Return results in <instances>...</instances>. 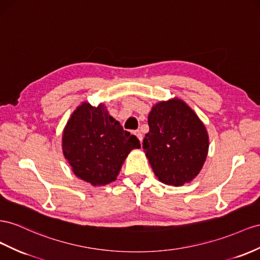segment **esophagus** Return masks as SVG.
I'll list each match as a JSON object with an SVG mask.
<instances>
[{"label": "esophagus", "mask_w": 260, "mask_h": 260, "mask_svg": "<svg viewBox=\"0 0 260 260\" xmlns=\"http://www.w3.org/2000/svg\"><path fill=\"white\" fill-rule=\"evenodd\" d=\"M135 135H136V136H137V138L140 140V142H142V140H143V136H142L141 131H140V130H136V131H135Z\"/></svg>", "instance_id": "obj_1"}]
</instances>
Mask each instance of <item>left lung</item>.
<instances>
[{
  "instance_id": "left-lung-1",
  "label": "left lung",
  "mask_w": 260,
  "mask_h": 260,
  "mask_svg": "<svg viewBox=\"0 0 260 260\" xmlns=\"http://www.w3.org/2000/svg\"><path fill=\"white\" fill-rule=\"evenodd\" d=\"M147 122L143 149L158 180L174 187L192 181L209 151L208 131L197 114L174 97L154 105Z\"/></svg>"
}]
</instances>
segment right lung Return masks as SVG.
Segmentation results:
<instances>
[{"instance_id":"1","label":"right lung","mask_w":260,"mask_h":260,"mask_svg":"<svg viewBox=\"0 0 260 260\" xmlns=\"http://www.w3.org/2000/svg\"><path fill=\"white\" fill-rule=\"evenodd\" d=\"M136 136L121 124L101 103L83 102L63 129L62 152L76 177L92 186L115 181L129 153L140 149Z\"/></svg>"}]
</instances>
